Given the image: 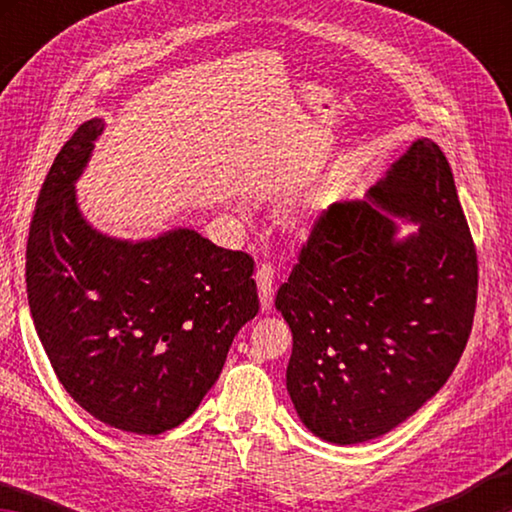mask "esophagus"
<instances>
[{"mask_svg":"<svg viewBox=\"0 0 512 512\" xmlns=\"http://www.w3.org/2000/svg\"><path fill=\"white\" fill-rule=\"evenodd\" d=\"M257 289H259V302H262V311H268L273 305L275 293V271L268 264H262L255 273Z\"/></svg>","mask_w":512,"mask_h":512,"instance_id":"obj_1","label":"esophagus"}]
</instances>
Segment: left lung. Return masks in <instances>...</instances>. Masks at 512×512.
I'll use <instances>...</instances> for the list:
<instances>
[{"label": "left lung", "instance_id": "obj_1", "mask_svg": "<svg viewBox=\"0 0 512 512\" xmlns=\"http://www.w3.org/2000/svg\"><path fill=\"white\" fill-rule=\"evenodd\" d=\"M397 218L419 230L399 235ZM476 250L440 146L415 140L361 201L329 205L275 298L287 391L334 445L379 438L431 400L470 339Z\"/></svg>", "mask_w": 512, "mask_h": 512}]
</instances>
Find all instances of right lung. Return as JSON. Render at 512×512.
<instances>
[{
  "label": "right lung",
  "mask_w": 512,
  "mask_h": 512,
  "mask_svg": "<svg viewBox=\"0 0 512 512\" xmlns=\"http://www.w3.org/2000/svg\"><path fill=\"white\" fill-rule=\"evenodd\" d=\"M103 119L79 126L42 183L27 244L33 325L51 368L94 418L131 433L178 427L259 311L255 262L192 228L117 239L76 201Z\"/></svg>",
  "instance_id": "add662e5"
}]
</instances>
